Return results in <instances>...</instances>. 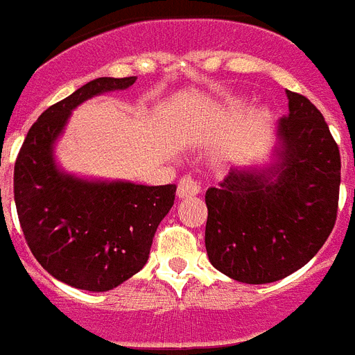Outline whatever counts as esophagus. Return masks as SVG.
<instances>
[{"label": "esophagus", "instance_id": "obj_1", "mask_svg": "<svg viewBox=\"0 0 355 355\" xmlns=\"http://www.w3.org/2000/svg\"><path fill=\"white\" fill-rule=\"evenodd\" d=\"M200 193V182L197 178L189 177V175H184L180 180H178L177 195L180 198L182 197H193V195H198Z\"/></svg>", "mask_w": 355, "mask_h": 355}]
</instances>
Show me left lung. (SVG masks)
I'll list each match as a JSON object with an SVG mask.
<instances>
[{"mask_svg": "<svg viewBox=\"0 0 355 355\" xmlns=\"http://www.w3.org/2000/svg\"><path fill=\"white\" fill-rule=\"evenodd\" d=\"M288 94L281 164L270 175L232 171L206 191V252L227 277L266 284L297 272L327 243L339 206L341 155L321 111Z\"/></svg>", "mask_w": 355, "mask_h": 355, "instance_id": "8db88e82", "label": "left lung"}]
</instances>
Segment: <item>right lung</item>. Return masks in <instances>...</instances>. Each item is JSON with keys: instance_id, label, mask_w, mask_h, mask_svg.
Wrapping results in <instances>:
<instances>
[{"instance_id": "obj_1", "label": "right lung", "mask_w": 355, "mask_h": 355, "mask_svg": "<svg viewBox=\"0 0 355 355\" xmlns=\"http://www.w3.org/2000/svg\"><path fill=\"white\" fill-rule=\"evenodd\" d=\"M135 80L96 78L51 105L28 129L14 164V200L31 252L53 277L80 290L107 292L140 272L175 202V184L85 182L54 166L53 144L78 103Z\"/></svg>"}]
</instances>
